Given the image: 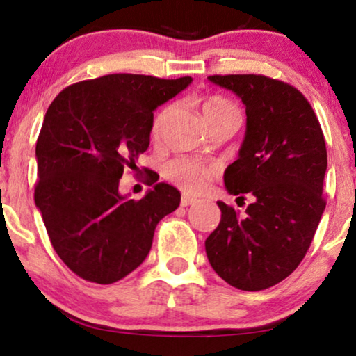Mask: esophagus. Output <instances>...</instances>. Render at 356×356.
Returning <instances> with one entry per match:
<instances>
[{
    "label": "esophagus",
    "instance_id": "obj_1",
    "mask_svg": "<svg viewBox=\"0 0 356 356\" xmlns=\"http://www.w3.org/2000/svg\"><path fill=\"white\" fill-rule=\"evenodd\" d=\"M194 202H196V199L191 197V196H188V194H183V197H181V206H183V207L193 206Z\"/></svg>",
    "mask_w": 356,
    "mask_h": 356
}]
</instances>
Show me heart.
<instances>
[{
  "label": "heart",
  "instance_id": "heart-1",
  "mask_svg": "<svg viewBox=\"0 0 356 356\" xmlns=\"http://www.w3.org/2000/svg\"><path fill=\"white\" fill-rule=\"evenodd\" d=\"M201 111L204 115L207 124L213 123V121L222 118V116L238 113L235 105L225 97L220 95H209L201 102ZM168 108H163L160 113L155 116L152 124V136L159 138L162 133L165 118H167ZM216 177V168L211 165L196 162L191 159H178L172 162L167 167V178L172 179L175 184H178L183 191L191 194H201L206 193L209 186H211L212 178Z\"/></svg>",
  "mask_w": 356,
  "mask_h": 356
}]
</instances>
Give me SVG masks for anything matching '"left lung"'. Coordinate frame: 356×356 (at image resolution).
Here are the masks:
<instances>
[{"label":"left lung","instance_id":"8db88e82","mask_svg":"<svg viewBox=\"0 0 356 356\" xmlns=\"http://www.w3.org/2000/svg\"><path fill=\"white\" fill-rule=\"evenodd\" d=\"M246 106V133L223 181L254 202L240 217L218 201L222 218L206 240L207 259L227 284L259 291L293 272L325 209L327 150L313 106L298 89L262 74L209 76Z\"/></svg>","mask_w":356,"mask_h":356}]
</instances>
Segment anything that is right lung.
Wrapping results in <instances>:
<instances>
[{
	"label": "right lung",
	"instance_id": "add662e5",
	"mask_svg": "<svg viewBox=\"0 0 356 356\" xmlns=\"http://www.w3.org/2000/svg\"><path fill=\"white\" fill-rule=\"evenodd\" d=\"M108 74L63 89L48 106L35 157V206L51 246L81 279L113 284L143 264L154 232L179 206L181 194L149 170L152 189L134 201L120 178L136 170L150 143L154 110L191 84Z\"/></svg>",
	"mask_w": 356,
	"mask_h": 356
}]
</instances>
